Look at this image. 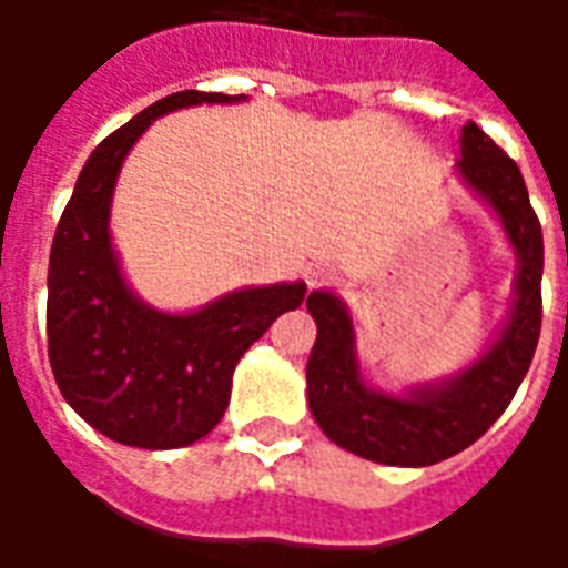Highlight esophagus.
I'll return each instance as SVG.
<instances>
[{
    "label": "esophagus",
    "mask_w": 568,
    "mask_h": 568,
    "mask_svg": "<svg viewBox=\"0 0 568 568\" xmlns=\"http://www.w3.org/2000/svg\"><path fill=\"white\" fill-rule=\"evenodd\" d=\"M304 280H307L310 288L332 283V280H334V267H332V264H310L307 273H304Z\"/></svg>",
    "instance_id": "esophagus-1"
}]
</instances>
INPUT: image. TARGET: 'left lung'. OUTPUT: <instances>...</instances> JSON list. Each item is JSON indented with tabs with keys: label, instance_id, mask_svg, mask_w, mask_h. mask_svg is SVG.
Returning a JSON list of instances; mask_svg holds the SVG:
<instances>
[{
	"label": "left lung",
	"instance_id": "8db88e82",
	"mask_svg": "<svg viewBox=\"0 0 568 568\" xmlns=\"http://www.w3.org/2000/svg\"><path fill=\"white\" fill-rule=\"evenodd\" d=\"M459 154L456 173L463 185L499 219L517 255L508 316L471 365L402 395L383 393L362 374L356 325L344 301L328 288L307 297L316 320V344L307 362L310 414L337 447L371 463L423 468L471 447L511 405L536 356L545 240L520 166L475 121L463 128Z\"/></svg>",
	"mask_w": 568,
	"mask_h": 568
}]
</instances>
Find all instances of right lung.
<instances>
[{
  "label": "right lung",
  "instance_id": "add662e5",
  "mask_svg": "<svg viewBox=\"0 0 568 568\" xmlns=\"http://www.w3.org/2000/svg\"><path fill=\"white\" fill-rule=\"evenodd\" d=\"M246 93L179 91L105 136L60 215L48 264V358L69 407L105 438L175 450L224 417L231 377L248 346L307 285H246L185 313L145 304L121 271L109 219L130 149L151 121L200 103H243Z\"/></svg>",
  "mask_w": 568,
  "mask_h": 568
}]
</instances>
